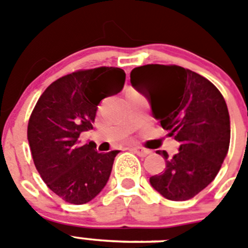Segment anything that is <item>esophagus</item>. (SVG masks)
I'll list each match as a JSON object with an SVG mask.
<instances>
[{"mask_svg":"<svg viewBox=\"0 0 248 248\" xmlns=\"http://www.w3.org/2000/svg\"><path fill=\"white\" fill-rule=\"evenodd\" d=\"M131 151H133L134 154H137L138 156H141V157H145L146 155H149L151 153V151L148 150V149L140 148V146H137V148H133V149H131Z\"/></svg>","mask_w":248,"mask_h":248,"instance_id":"esophagus-1","label":"esophagus"}]
</instances>
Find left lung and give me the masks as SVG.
Segmentation results:
<instances>
[{
	"instance_id": "8db88e82",
	"label": "left lung",
	"mask_w": 248,
	"mask_h": 248,
	"mask_svg": "<svg viewBox=\"0 0 248 248\" xmlns=\"http://www.w3.org/2000/svg\"><path fill=\"white\" fill-rule=\"evenodd\" d=\"M130 83L150 103L151 111L169 135L180 143L165 171L150 185L172 201H185L214 180L230 146V114L222 94L205 77L179 65L146 64L134 68Z\"/></svg>"
}]
</instances>
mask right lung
<instances>
[{
  "label": "right lung",
  "mask_w": 248,
  "mask_h": 248,
  "mask_svg": "<svg viewBox=\"0 0 248 248\" xmlns=\"http://www.w3.org/2000/svg\"><path fill=\"white\" fill-rule=\"evenodd\" d=\"M125 83L120 68L78 71L53 82L39 97L28 122L27 138L37 171L62 200L83 205L107 185L118 150L98 153L79 135L93 129L102 99Z\"/></svg>",
  "instance_id": "1"
}]
</instances>
